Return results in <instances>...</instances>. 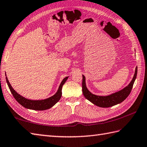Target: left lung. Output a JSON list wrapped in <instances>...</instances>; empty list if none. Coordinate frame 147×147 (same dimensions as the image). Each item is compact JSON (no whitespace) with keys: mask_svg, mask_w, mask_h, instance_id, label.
Returning a JSON list of instances; mask_svg holds the SVG:
<instances>
[{"mask_svg":"<svg viewBox=\"0 0 147 147\" xmlns=\"http://www.w3.org/2000/svg\"><path fill=\"white\" fill-rule=\"evenodd\" d=\"M136 75H137V67H136L135 74L132 80L127 86L124 88L123 89L116 92L115 93L111 94L108 96H98L95 95L88 90L86 86V81H85V77L83 75V81H82V91L84 97L88 100L91 101L92 103L101 108H108L113 107L121 103L127 98L130 93L134 86V82L136 80Z\"/></svg>","mask_w":147,"mask_h":147,"instance_id":"8db88e82","label":"left lung"}]
</instances>
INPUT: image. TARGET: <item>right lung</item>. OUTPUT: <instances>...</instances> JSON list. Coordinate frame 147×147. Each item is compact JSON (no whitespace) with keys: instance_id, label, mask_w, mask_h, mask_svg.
I'll use <instances>...</instances> for the list:
<instances>
[{"instance_id":"1","label":"right lung","mask_w":147,"mask_h":147,"mask_svg":"<svg viewBox=\"0 0 147 147\" xmlns=\"http://www.w3.org/2000/svg\"><path fill=\"white\" fill-rule=\"evenodd\" d=\"M68 76L64 78L61 82L58 90L56 93L53 96H51L48 98L45 99V100H28V99L25 98L24 97L22 96L19 93L13 89L11 86V84H10L9 81L6 76V81L7 83L8 84V86L11 91V93L12 94L13 96L14 97L16 100L18 102L19 104L21 105L22 107L30 109V110H46L47 109H49L51 107L55 105L58 101H59L60 98L62 95V87L63 84L65 83V82L67 80Z\"/></svg>"}]
</instances>
